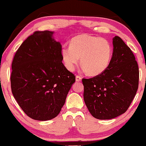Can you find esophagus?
<instances>
[{"label": "esophagus", "mask_w": 146, "mask_h": 146, "mask_svg": "<svg viewBox=\"0 0 146 146\" xmlns=\"http://www.w3.org/2000/svg\"><path fill=\"white\" fill-rule=\"evenodd\" d=\"M82 80V78L80 76H76V82H80Z\"/></svg>", "instance_id": "esophagus-1"}]
</instances>
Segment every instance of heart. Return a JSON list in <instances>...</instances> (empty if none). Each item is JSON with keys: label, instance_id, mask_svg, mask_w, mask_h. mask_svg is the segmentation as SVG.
<instances>
[{"label": "heart", "instance_id": "1", "mask_svg": "<svg viewBox=\"0 0 146 146\" xmlns=\"http://www.w3.org/2000/svg\"><path fill=\"white\" fill-rule=\"evenodd\" d=\"M112 46L105 38L90 35H80L72 39L70 46H64L61 55L66 68L74 71L80 62L90 76L100 75L109 66Z\"/></svg>", "mask_w": 146, "mask_h": 146}]
</instances>
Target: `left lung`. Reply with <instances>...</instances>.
I'll return each mask as SVG.
<instances>
[{"label":"left lung","instance_id":"obj_1","mask_svg":"<svg viewBox=\"0 0 146 146\" xmlns=\"http://www.w3.org/2000/svg\"><path fill=\"white\" fill-rule=\"evenodd\" d=\"M113 52L107 69L83 78L84 99L93 117L112 119L127 111L138 88L139 68L134 54L121 38H113Z\"/></svg>","mask_w":146,"mask_h":146}]
</instances>
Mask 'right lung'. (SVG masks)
<instances>
[{
    "label": "right lung",
    "instance_id": "right-lung-1",
    "mask_svg": "<svg viewBox=\"0 0 146 146\" xmlns=\"http://www.w3.org/2000/svg\"><path fill=\"white\" fill-rule=\"evenodd\" d=\"M50 31H37L14 56L10 76L14 98L31 119L45 121L57 116L76 77L62 62V46Z\"/></svg>",
    "mask_w": 146,
    "mask_h": 146
}]
</instances>
